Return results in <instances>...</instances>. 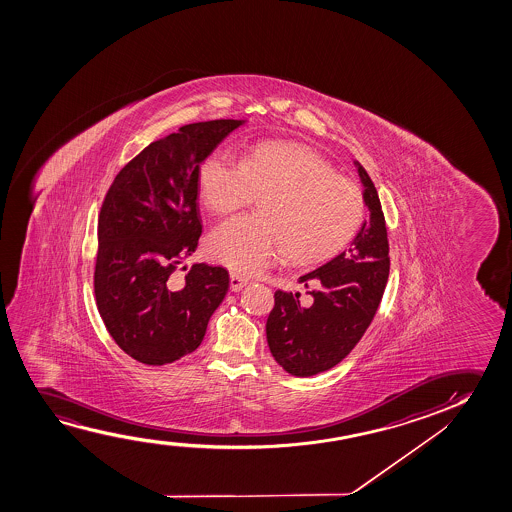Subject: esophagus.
I'll use <instances>...</instances> for the list:
<instances>
[{
  "instance_id": "1",
  "label": "esophagus",
  "mask_w": 512,
  "mask_h": 512,
  "mask_svg": "<svg viewBox=\"0 0 512 512\" xmlns=\"http://www.w3.org/2000/svg\"><path fill=\"white\" fill-rule=\"evenodd\" d=\"M246 280L238 273H231V290L232 292H239L241 288L245 287Z\"/></svg>"
}]
</instances>
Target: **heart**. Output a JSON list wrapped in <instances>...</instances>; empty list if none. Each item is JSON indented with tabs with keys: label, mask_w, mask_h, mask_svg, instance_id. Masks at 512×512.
Listing matches in <instances>:
<instances>
[{
	"label": "heart",
	"mask_w": 512,
	"mask_h": 512,
	"mask_svg": "<svg viewBox=\"0 0 512 512\" xmlns=\"http://www.w3.org/2000/svg\"><path fill=\"white\" fill-rule=\"evenodd\" d=\"M199 192L215 213H231L260 196L259 211L211 231L213 260L239 274L264 271L287 253L301 266L334 257L357 232L364 196L357 183L309 148L260 143L238 161L215 150L199 168Z\"/></svg>",
	"instance_id": "1"
}]
</instances>
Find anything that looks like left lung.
<instances>
[{"label":"left lung","instance_id":"8db88e82","mask_svg":"<svg viewBox=\"0 0 512 512\" xmlns=\"http://www.w3.org/2000/svg\"><path fill=\"white\" fill-rule=\"evenodd\" d=\"M364 185L369 220L351 243L327 264L299 278L315 290L313 304L302 306L299 295L276 290L266 323L267 344L274 360L292 376L308 378L339 364L362 339L385 292L390 257L385 215L371 176L355 161Z\"/></svg>","mask_w":512,"mask_h":512}]
</instances>
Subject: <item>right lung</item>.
Wrapping results in <instances>:
<instances>
[{"instance_id": "obj_1", "label": "right lung", "mask_w": 512, "mask_h": 512, "mask_svg": "<svg viewBox=\"0 0 512 512\" xmlns=\"http://www.w3.org/2000/svg\"><path fill=\"white\" fill-rule=\"evenodd\" d=\"M245 120L180 127L127 162L106 192L98 218L96 304L113 341L141 364L164 365L199 348L229 290L224 267L194 264L199 166ZM185 269V267H183Z\"/></svg>"}]
</instances>
